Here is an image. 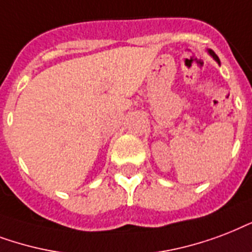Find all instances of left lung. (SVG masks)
Segmentation results:
<instances>
[{"label": "left lung", "mask_w": 252, "mask_h": 252, "mask_svg": "<svg viewBox=\"0 0 252 252\" xmlns=\"http://www.w3.org/2000/svg\"><path fill=\"white\" fill-rule=\"evenodd\" d=\"M210 52V55H212V56H213V58H214V59H216V60H217V62H218V63H220V59H218V56L217 55H216V54H214V52L213 51H209Z\"/></svg>", "instance_id": "obj_1"}]
</instances>
